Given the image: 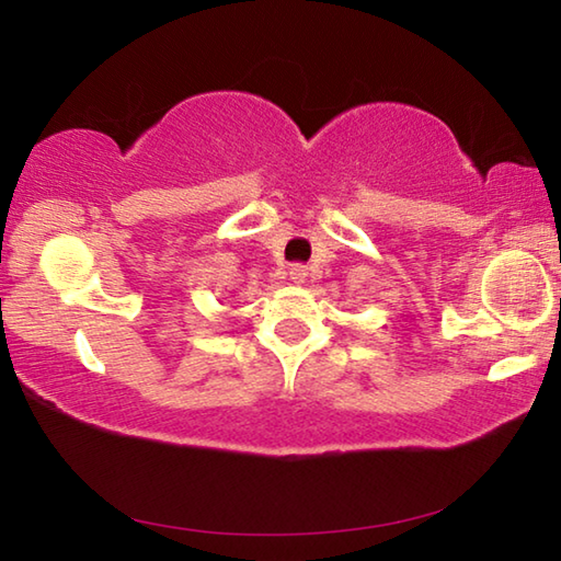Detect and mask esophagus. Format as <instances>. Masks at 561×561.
Here are the masks:
<instances>
[{"label": "esophagus", "mask_w": 561, "mask_h": 561, "mask_svg": "<svg viewBox=\"0 0 561 561\" xmlns=\"http://www.w3.org/2000/svg\"><path fill=\"white\" fill-rule=\"evenodd\" d=\"M307 267H304V264H291L289 267V277H291V282H297V284H304L307 282Z\"/></svg>", "instance_id": "1"}]
</instances>
